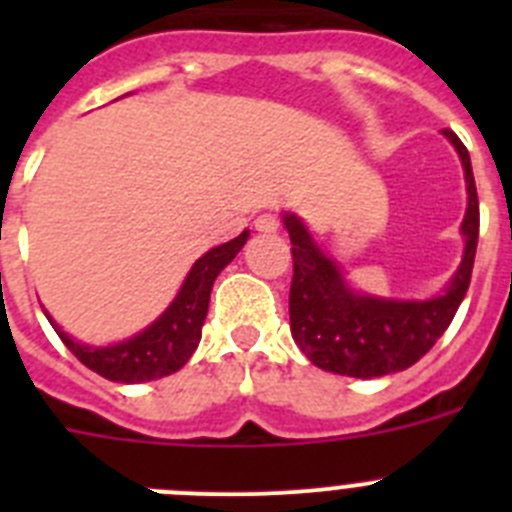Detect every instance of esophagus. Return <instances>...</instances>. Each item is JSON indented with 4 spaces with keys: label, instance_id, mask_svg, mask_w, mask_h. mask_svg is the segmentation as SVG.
<instances>
[{
    "label": "esophagus",
    "instance_id": "1",
    "mask_svg": "<svg viewBox=\"0 0 512 512\" xmlns=\"http://www.w3.org/2000/svg\"><path fill=\"white\" fill-rule=\"evenodd\" d=\"M253 225H256V230H261V233H274V230L279 228V220H277V215L264 212V215H259L256 220H253Z\"/></svg>",
    "mask_w": 512,
    "mask_h": 512
}]
</instances>
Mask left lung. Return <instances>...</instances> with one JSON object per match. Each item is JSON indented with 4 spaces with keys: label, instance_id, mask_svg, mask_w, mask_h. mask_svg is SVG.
<instances>
[{
    "label": "left lung",
    "instance_id": "left-lung-1",
    "mask_svg": "<svg viewBox=\"0 0 512 512\" xmlns=\"http://www.w3.org/2000/svg\"><path fill=\"white\" fill-rule=\"evenodd\" d=\"M456 148L467 182V212L461 220L464 256L449 284L428 300H395L359 292L343 277L336 259L315 243L295 212H282L292 241L289 328L315 366L346 377L374 379L413 366L443 336L467 295L479 238V202L472 161L456 133L443 130Z\"/></svg>",
    "mask_w": 512,
    "mask_h": 512
}]
</instances>
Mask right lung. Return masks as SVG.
Segmentation results:
<instances>
[{"label": "right lung", "mask_w": 512, "mask_h": 512, "mask_svg": "<svg viewBox=\"0 0 512 512\" xmlns=\"http://www.w3.org/2000/svg\"><path fill=\"white\" fill-rule=\"evenodd\" d=\"M248 235L251 233L243 230L233 241L202 253L200 259L192 264V269H189L187 279L182 282L171 305L148 328L125 338V341L110 343V346H87V343L74 341L43 310L45 318L51 320V325L56 328V333L61 336V341L66 343L71 354L81 364L89 366L92 372H97L99 377L122 384H138L169 377V374L179 372L189 361V356L194 354V348H197L202 338L207 307H210L212 284H215L217 274L246 246Z\"/></svg>", "instance_id": "obj_1"}]
</instances>
